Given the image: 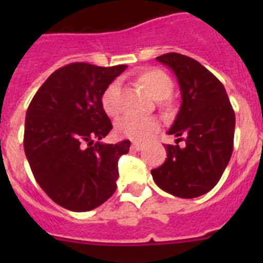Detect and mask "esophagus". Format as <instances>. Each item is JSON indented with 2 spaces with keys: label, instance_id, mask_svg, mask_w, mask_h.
Returning <instances> with one entry per match:
<instances>
[{
  "label": "esophagus",
  "instance_id": "esophagus-1",
  "mask_svg": "<svg viewBox=\"0 0 263 263\" xmlns=\"http://www.w3.org/2000/svg\"><path fill=\"white\" fill-rule=\"evenodd\" d=\"M141 148H142V145H141V143H137V142L132 143V150H134V152H139Z\"/></svg>",
  "mask_w": 263,
  "mask_h": 263
}]
</instances>
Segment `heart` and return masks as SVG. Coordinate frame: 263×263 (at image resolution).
Masks as SVG:
<instances>
[{
    "label": "heart",
    "instance_id": "obj_1",
    "mask_svg": "<svg viewBox=\"0 0 263 263\" xmlns=\"http://www.w3.org/2000/svg\"><path fill=\"white\" fill-rule=\"evenodd\" d=\"M138 81L146 88L155 100H163L173 92V80L166 72L160 69H148L138 76ZM120 84L113 81L104 90L101 96V105L105 113L116 117L120 113ZM159 129V122L150 116H125L116 124V133L121 138H126L136 142H143Z\"/></svg>",
    "mask_w": 263,
    "mask_h": 263
}]
</instances>
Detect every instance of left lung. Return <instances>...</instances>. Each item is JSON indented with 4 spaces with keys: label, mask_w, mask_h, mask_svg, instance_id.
I'll list each match as a JSON object with an SVG mask.
<instances>
[{
    "label": "left lung",
    "mask_w": 263,
    "mask_h": 263,
    "mask_svg": "<svg viewBox=\"0 0 263 263\" xmlns=\"http://www.w3.org/2000/svg\"><path fill=\"white\" fill-rule=\"evenodd\" d=\"M157 60L178 80L182 105L167 132L176 137L167 145V158L152 170L159 188L183 199L210 192L221 178L233 152V108L221 81L200 63L182 53L168 52Z\"/></svg>",
    "instance_id": "1"
}]
</instances>
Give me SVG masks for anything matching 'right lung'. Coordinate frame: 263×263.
I'll return each instance as SVG.
<instances>
[{
    "label": "right lung",
    "mask_w": 263,
    "mask_h": 263,
    "mask_svg": "<svg viewBox=\"0 0 263 263\" xmlns=\"http://www.w3.org/2000/svg\"><path fill=\"white\" fill-rule=\"evenodd\" d=\"M125 69L71 63L48 76L27 108L25 154L42 190L66 210L87 212L115 194L130 141L100 142L113 127L101 96Z\"/></svg>",
    "instance_id": "1"
}]
</instances>
